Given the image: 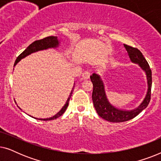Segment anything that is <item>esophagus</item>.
<instances>
[{"label": "esophagus", "mask_w": 161, "mask_h": 161, "mask_svg": "<svg viewBox=\"0 0 161 161\" xmlns=\"http://www.w3.org/2000/svg\"><path fill=\"white\" fill-rule=\"evenodd\" d=\"M90 75H91V73H90L89 72L86 71L82 74V78L83 79H84V80H87V79L89 78Z\"/></svg>", "instance_id": "esophagus-1"}]
</instances>
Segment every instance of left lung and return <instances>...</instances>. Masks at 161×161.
<instances>
[{"mask_svg": "<svg viewBox=\"0 0 161 161\" xmlns=\"http://www.w3.org/2000/svg\"><path fill=\"white\" fill-rule=\"evenodd\" d=\"M125 49L128 53L129 57L132 62L137 64L141 68L146 72L148 90L144 100L137 108L131 111H123L113 106L108 100L105 95L104 84L101 80L100 75L97 74H92L90 76L93 84V92H92V100L94 106L95 108L98 115L104 119L105 120L111 122H123L132 119L138 115L143 110L146 108L149 105L151 99V88H152V71L148 62L144 58L142 52L137 48L125 45Z\"/></svg>", "mask_w": 161, "mask_h": 161, "instance_id": "1", "label": "left lung"}]
</instances>
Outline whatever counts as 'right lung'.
<instances>
[{
  "mask_svg": "<svg viewBox=\"0 0 161 161\" xmlns=\"http://www.w3.org/2000/svg\"><path fill=\"white\" fill-rule=\"evenodd\" d=\"M58 44H59V42L58 40V38H57V36H47V37H45V38H44L42 39H39V40H36L34 42L31 44V45L28 46V47L26 48V49L24 50V51L22 53L19 55V56L17 57L16 61H15L14 62V65L17 64V63L19 62V61L21 60L22 58H25L28 55L33 53H35L36 51H39V50H46V49H48V48H51V47H57L58 46ZM75 83H74V86L73 87H72V89L71 92H70V94L69 96V97H68L67 102H66L65 105H64L62 108L61 109V111L58 112L56 115L53 116V117H50V118H47V119H37V118H35L36 119H39V120H42V121H49V120H53V119H57L58 118L59 116H61L62 114L64 113L66 109L68 107V105H69V101L70 100V98H71V96H72V92H73V89H74V87H75Z\"/></svg>",
  "mask_w": 161,
  "mask_h": 161,
  "instance_id": "1",
  "label": "right lung"
}]
</instances>
